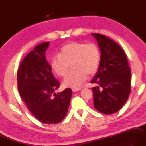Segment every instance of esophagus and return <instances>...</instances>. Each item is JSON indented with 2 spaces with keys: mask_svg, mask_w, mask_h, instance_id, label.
<instances>
[{
  "mask_svg": "<svg viewBox=\"0 0 146 146\" xmlns=\"http://www.w3.org/2000/svg\"><path fill=\"white\" fill-rule=\"evenodd\" d=\"M80 90H82V88H77V87H74V88L72 89V91L74 92L80 91Z\"/></svg>",
  "mask_w": 146,
  "mask_h": 146,
  "instance_id": "1",
  "label": "esophagus"
}]
</instances>
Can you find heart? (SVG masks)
<instances>
[{
  "label": "heart",
  "mask_w": 146,
  "mask_h": 146,
  "mask_svg": "<svg viewBox=\"0 0 146 146\" xmlns=\"http://www.w3.org/2000/svg\"><path fill=\"white\" fill-rule=\"evenodd\" d=\"M100 54L96 44L71 42L63 46L60 55L52 58L51 67L57 75L64 76L72 66L73 70L63 80L65 86L80 87L87 75L96 73L100 64Z\"/></svg>",
  "instance_id": "b5f03b06"
}]
</instances>
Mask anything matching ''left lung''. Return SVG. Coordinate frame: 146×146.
<instances>
[{
  "mask_svg": "<svg viewBox=\"0 0 146 146\" xmlns=\"http://www.w3.org/2000/svg\"><path fill=\"white\" fill-rule=\"evenodd\" d=\"M101 52L100 62L91 83L98 86L93 91L94 107L100 112L112 114L123 107L131 91V70L122 48L112 39L100 34H92Z\"/></svg>",
  "mask_w": 146,
  "mask_h": 146,
  "instance_id": "left-lung-1",
  "label": "left lung"
}]
</instances>
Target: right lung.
Masks as SVG:
<instances>
[{
	"label": "right lung",
	"instance_id": "obj_1",
	"mask_svg": "<svg viewBox=\"0 0 146 146\" xmlns=\"http://www.w3.org/2000/svg\"><path fill=\"white\" fill-rule=\"evenodd\" d=\"M49 42L34 48L21 62L17 72L18 89L28 110L44 124H57L68 113L72 91L55 93L59 82L52 73L45 52Z\"/></svg>",
	"mask_w": 146,
	"mask_h": 146
}]
</instances>
